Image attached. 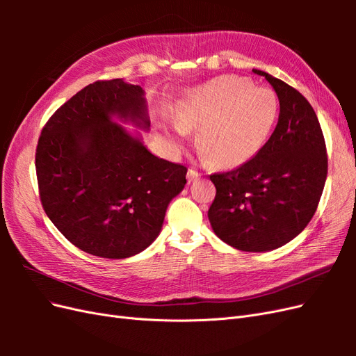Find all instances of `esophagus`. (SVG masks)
Here are the masks:
<instances>
[{"label":"esophagus","instance_id":"34e87169","mask_svg":"<svg viewBox=\"0 0 356 356\" xmlns=\"http://www.w3.org/2000/svg\"><path fill=\"white\" fill-rule=\"evenodd\" d=\"M200 177V174L197 170H195V169H188V172H187V178H188V182H191V181H195V179H197Z\"/></svg>","mask_w":356,"mask_h":356}]
</instances>
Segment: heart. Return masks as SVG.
<instances>
[{
    "instance_id": "obj_1",
    "label": "heart",
    "mask_w": 356,
    "mask_h": 356,
    "mask_svg": "<svg viewBox=\"0 0 356 356\" xmlns=\"http://www.w3.org/2000/svg\"><path fill=\"white\" fill-rule=\"evenodd\" d=\"M279 115L273 90L222 75L193 90L178 110L175 139L199 129L197 147L215 166L234 168L254 157L270 136Z\"/></svg>"
}]
</instances>
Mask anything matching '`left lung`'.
<instances>
[{
    "mask_svg": "<svg viewBox=\"0 0 356 356\" xmlns=\"http://www.w3.org/2000/svg\"><path fill=\"white\" fill-rule=\"evenodd\" d=\"M273 86L277 124L251 160L209 178L217 195L208 211L218 238L246 252L272 251L293 241L314 217L328 172L316 113L293 86L252 70Z\"/></svg>",
    "mask_w": 356,
    "mask_h": 356,
    "instance_id": "left-lung-1",
    "label": "left lung"
}]
</instances>
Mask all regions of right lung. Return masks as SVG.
Masks as SVG:
<instances>
[{
    "label": "right lung",
    "instance_id": "1",
    "mask_svg": "<svg viewBox=\"0 0 356 356\" xmlns=\"http://www.w3.org/2000/svg\"><path fill=\"white\" fill-rule=\"evenodd\" d=\"M113 115L149 126L141 86L98 80L75 93L42 127L35 170L42 208L72 245L127 258L159 236L187 168L149 153Z\"/></svg>",
    "mask_w": 356,
    "mask_h": 356
}]
</instances>
